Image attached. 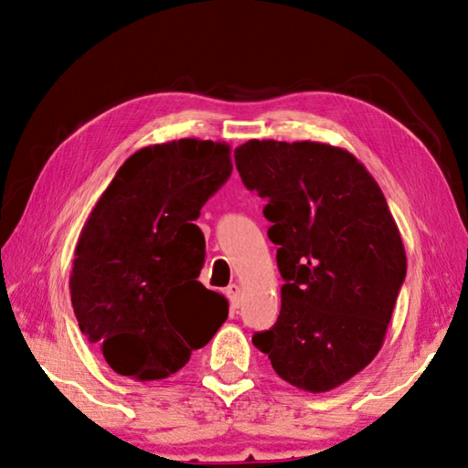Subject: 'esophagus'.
Wrapping results in <instances>:
<instances>
[{"label": "esophagus", "instance_id": "1", "mask_svg": "<svg viewBox=\"0 0 468 468\" xmlns=\"http://www.w3.org/2000/svg\"><path fill=\"white\" fill-rule=\"evenodd\" d=\"M225 293H227V297H229V302H231V307L233 310H237V307H239V303H241V287L237 285V283H231L225 290Z\"/></svg>", "mask_w": 468, "mask_h": 468}]
</instances>
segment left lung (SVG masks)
Masks as SVG:
<instances>
[{
    "label": "left lung",
    "mask_w": 468,
    "mask_h": 468,
    "mask_svg": "<svg viewBox=\"0 0 468 468\" xmlns=\"http://www.w3.org/2000/svg\"><path fill=\"white\" fill-rule=\"evenodd\" d=\"M243 185L267 198L280 245L282 312L253 335L285 382L327 392L380 352L406 277V251L374 176L340 146L250 141L235 151Z\"/></svg>",
    "instance_id": "1"
}]
</instances>
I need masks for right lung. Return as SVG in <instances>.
<instances>
[{
    "label": "right lung",
    "instance_id": "1",
    "mask_svg": "<svg viewBox=\"0 0 468 468\" xmlns=\"http://www.w3.org/2000/svg\"><path fill=\"white\" fill-rule=\"evenodd\" d=\"M231 171L225 143L181 138L144 146L88 215L69 297L82 334L116 374L163 380L227 320L225 297L197 282L205 237L193 221Z\"/></svg>",
    "mask_w": 468,
    "mask_h": 468
}]
</instances>
